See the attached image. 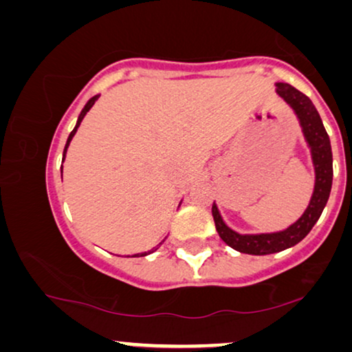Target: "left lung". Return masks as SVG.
<instances>
[{
	"mask_svg": "<svg viewBox=\"0 0 352 352\" xmlns=\"http://www.w3.org/2000/svg\"><path fill=\"white\" fill-rule=\"evenodd\" d=\"M276 94L294 110L296 120H298L301 133H303L306 146L309 148L311 161H313L314 190L308 207L298 220L282 231L258 232V234H241V232L231 230L221 219L219 207L214 202L212 215H214L219 236L225 241V244L241 252V254L270 255L298 244L301 239L308 236L316 221L319 220L331 190L333 160H331L330 138L327 135L318 110L305 94H301L298 89L290 86V84L276 82Z\"/></svg>",
	"mask_w": 352,
	"mask_h": 352,
	"instance_id": "obj_1",
	"label": "left lung"
}]
</instances>
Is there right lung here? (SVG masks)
Instances as JSON below:
<instances>
[{
    "label": "right lung",
    "instance_id": "right-lung-1",
    "mask_svg": "<svg viewBox=\"0 0 352 352\" xmlns=\"http://www.w3.org/2000/svg\"><path fill=\"white\" fill-rule=\"evenodd\" d=\"M98 97L100 96H94L92 98H89V102L86 103V105H84V108L81 110V113H79V116H78V121H76V126H75V129H73L72 131V133L70 135H68V140H67V145H65V150H63V157H62V162L65 161V155H67V150H68V146H70V142H72V138L75 137V133H76V131H78V127H79V124H81L82 122V120H84V116L87 115V111L91 110V108L94 107V103H96L97 100H98ZM156 250V249H155ZM155 250H148V252H142V254H135V255H132V256H145V255H150V254H153V252Z\"/></svg>",
    "mask_w": 352,
    "mask_h": 352
}]
</instances>
